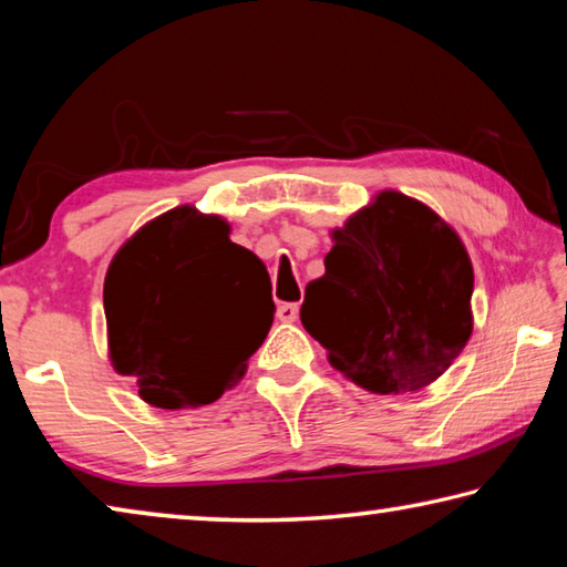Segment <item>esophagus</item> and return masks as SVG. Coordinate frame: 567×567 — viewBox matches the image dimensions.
<instances>
[{"mask_svg":"<svg viewBox=\"0 0 567 567\" xmlns=\"http://www.w3.org/2000/svg\"><path fill=\"white\" fill-rule=\"evenodd\" d=\"M297 315H300V305L297 302H282L280 307H277V318H280L282 322H295Z\"/></svg>","mask_w":567,"mask_h":567,"instance_id":"1","label":"esophagus"}]
</instances>
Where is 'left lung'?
<instances>
[{
    "label": "left lung",
    "instance_id": "1",
    "mask_svg": "<svg viewBox=\"0 0 567 567\" xmlns=\"http://www.w3.org/2000/svg\"><path fill=\"white\" fill-rule=\"evenodd\" d=\"M300 320L332 368L378 395L437 380L473 332V265L453 227L400 192L332 233Z\"/></svg>",
    "mask_w": 567,
    "mask_h": 567
}]
</instances>
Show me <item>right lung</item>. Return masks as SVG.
<instances>
[{
  "label": "right lung",
  "instance_id": "1",
  "mask_svg": "<svg viewBox=\"0 0 567 567\" xmlns=\"http://www.w3.org/2000/svg\"><path fill=\"white\" fill-rule=\"evenodd\" d=\"M260 257L229 239L225 219L169 209L124 245L104 280L110 358L155 408H199L245 375L275 302Z\"/></svg>",
  "mask_w": 567,
  "mask_h": 567
}]
</instances>
